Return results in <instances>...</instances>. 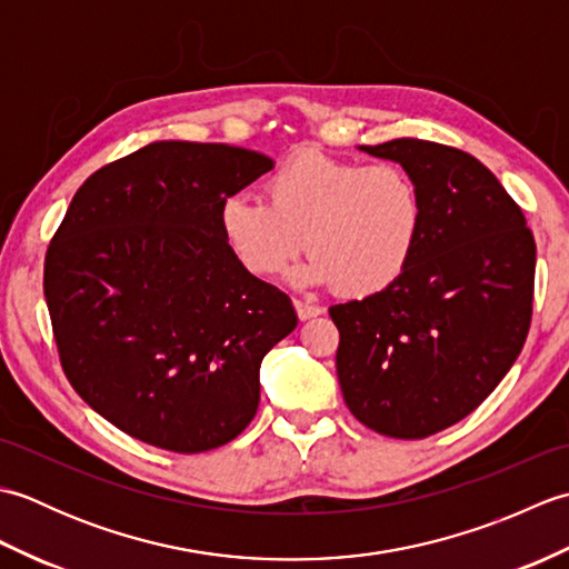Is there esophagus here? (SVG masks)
<instances>
[{"label":"esophagus","mask_w":569,"mask_h":569,"mask_svg":"<svg viewBox=\"0 0 569 569\" xmlns=\"http://www.w3.org/2000/svg\"><path fill=\"white\" fill-rule=\"evenodd\" d=\"M293 306H296V312H298L300 320H310V318L322 316V312H325V308L310 303V300H300V298L293 300Z\"/></svg>","instance_id":"obj_1"}]
</instances>
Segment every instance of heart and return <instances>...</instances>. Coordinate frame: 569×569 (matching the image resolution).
Listing matches in <instances>:
<instances>
[{"label":"heart","mask_w":569,"mask_h":569,"mask_svg":"<svg viewBox=\"0 0 569 569\" xmlns=\"http://www.w3.org/2000/svg\"><path fill=\"white\" fill-rule=\"evenodd\" d=\"M263 190L266 202L232 196L220 210L224 241L253 276L288 271L308 244L306 281L361 298L391 288L413 259L422 200L401 166L308 151L278 168Z\"/></svg>","instance_id":"heart-1"}]
</instances>
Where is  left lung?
<instances>
[{"label":"left lung","instance_id":"obj_1","mask_svg":"<svg viewBox=\"0 0 569 569\" xmlns=\"http://www.w3.org/2000/svg\"><path fill=\"white\" fill-rule=\"evenodd\" d=\"M416 180L420 237L377 296L330 308L337 377L352 416L398 440L467 418L521 355L533 316L536 239L485 163L445 143L359 147Z\"/></svg>","mask_w":569,"mask_h":569}]
</instances>
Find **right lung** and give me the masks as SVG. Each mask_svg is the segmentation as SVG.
I'll list each match as a JSON object with an SVG mask.
<instances>
[{"mask_svg": "<svg viewBox=\"0 0 569 569\" xmlns=\"http://www.w3.org/2000/svg\"><path fill=\"white\" fill-rule=\"evenodd\" d=\"M271 168L227 143L153 141L84 180L56 229L43 296L60 367L131 438L196 455L257 416L261 359L298 316L239 263L220 210Z\"/></svg>", "mask_w": 569, "mask_h": 569, "instance_id": "add662e5", "label": "right lung"}]
</instances>
